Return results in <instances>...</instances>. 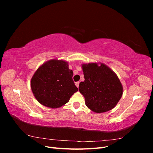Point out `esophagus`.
Returning a JSON list of instances; mask_svg holds the SVG:
<instances>
[{
	"instance_id": "34e87169",
	"label": "esophagus",
	"mask_w": 153,
	"mask_h": 153,
	"mask_svg": "<svg viewBox=\"0 0 153 153\" xmlns=\"http://www.w3.org/2000/svg\"><path fill=\"white\" fill-rule=\"evenodd\" d=\"M75 85L78 88V87H79V82H76V83H75Z\"/></svg>"
}]
</instances>
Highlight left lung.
I'll list each match as a JSON object with an SVG mask.
<instances>
[{
	"label": "left lung",
	"mask_w": 153,
	"mask_h": 153,
	"mask_svg": "<svg viewBox=\"0 0 153 153\" xmlns=\"http://www.w3.org/2000/svg\"><path fill=\"white\" fill-rule=\"evenodd\" d=\"M85 80L79 84L85 105L92 112L103 113L114 108L123 93L117 75L106 64L91 62L82 64Z\"/></svg>",
	"instance_id": "left-lung-1"
}]
</instances>
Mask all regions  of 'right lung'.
Masks as SVG:
<instances>
[{
	"mask_svg": "<svg viewBox=\"0 0 153 153\" xmlns=\"http://www.w3.org/2000/svg\"><path fill=\"white\" fill-rule=\"evenodd\" d=\"M73 75L67 61L49 60L41 64L31 78L32 93L39 103L47 107H61L78 91Z\"/></svg>",
	"mask_w": 153,
	"mask_h": 153,
	"instance_id": "1",
	"label": "right lung"
}]
</instances>
